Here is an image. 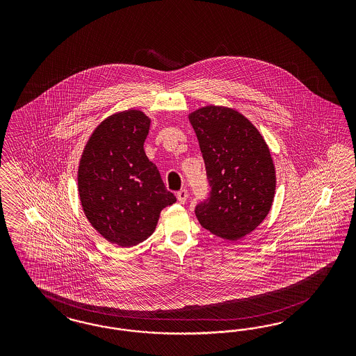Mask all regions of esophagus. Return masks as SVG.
Returning <instances> with one entry per match:
<instances>
[{
  "mask_svg": "<svg viewBox=\"0 0 356 356\" xmlns=\"http://www.w3.org/2000/svg\"><path fill=\"white\" fill-rule=\"evenodd\" d=\"M186 198H188V191L186 189H181V191L177 192V200H179L180 204H185Z\"/></svg>",
  "mask_w": 356,
  "mask_h": 356,
  "instance_id": "1",
  "label": "esophagus"
}]
</instances>
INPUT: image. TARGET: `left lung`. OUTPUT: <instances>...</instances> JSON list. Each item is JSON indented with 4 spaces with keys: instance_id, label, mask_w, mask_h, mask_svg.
<instances>
[{
    "instance_id": "8db88e82",
    "label": "left lung",
    "mask_w": 356,
    "mask_h": 356,
    "mask_svg": "<svg viewBox=\"0 0 356 356\" xmlns=\"http://www.w3.org/2000/svg\"><path fill=\"white\" fill-rule=\"evenodd\" d=\"M205 161L209 198L195 206L201 226L216 236L237 240L269 214L275 168L257 128L235 109L206 106L189 115Z\"/></svg>"
}]
</instances>
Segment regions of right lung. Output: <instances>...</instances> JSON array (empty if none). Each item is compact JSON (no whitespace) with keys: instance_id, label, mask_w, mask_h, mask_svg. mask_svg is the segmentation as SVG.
Wrapping results in <instances>:
<instances>
[{"instance_id":"add662e5","label":"right lung","mask_w":356,"mask_h":356,"mask_svg":"<svg viewBox=\"0 0 356 356\" xmlns=\"http://www.w3.org/2000/svg\"><path fill=\"white\" fill-rule=\"evenodd\" d=\"M151 120L118 112L92 131L78 167V193L88 222L109 243L133 247L152 235L161 211L176 202L143 143Z\"/></svg>"}]
</instances>
